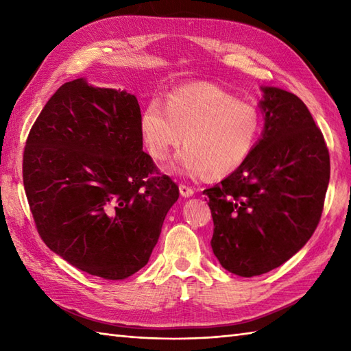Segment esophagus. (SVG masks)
<instances>
[{
	"mask_svg": "<svg viewBox=\"0 0 351 351\" xmlns=\"http://www.w3.org/2000/svg\"><path fill=\"white\" fill-rule=\"evenodd\" d=\"M180 193H181V196H184V197H190V196L195 195V190H193L191 187H189V185L181 184L180 185Z\"/></svg>",
	"mask_w": 351,
	"mask_h": 351,
	"instance_id": "obj_1",
	"label": "esophagus"
}]
</instances>
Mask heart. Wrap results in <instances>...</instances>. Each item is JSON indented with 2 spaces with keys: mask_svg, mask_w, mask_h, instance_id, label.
I'll return each mask as SVG.
<instances>
[{
  "mask_svg": "<svg viewBox=\"0 0 351 351\" xmlns=\"http://www.w3.org/2000/svg\"><path fill=\"white\" fill-rule=\"evenodd\" d=\"M261 125L255 104L210 83L178 88L166 104L152 99L140 116L141 137L154 160H167L184 140L187 147L169 170L190 178L223 176L240 167L256 145Z\"/></svg>",
  "mask_w": 351,
  "mask_h": 351,
  "instance_id": "b5f03b06",
  "label": "heart"
}]
</instances>
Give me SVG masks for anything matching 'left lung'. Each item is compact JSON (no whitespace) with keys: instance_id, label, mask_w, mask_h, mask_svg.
Instances as JSON below:
<instances>
[{"instance_id":"1","label":"left lung","mask_w":351,"mask_h":351,"mask_svg":"<svg viewBox=\"0 0 351 351\" xmlns=\"http://www.w3.org/2000/svg\"><path fill=\"white\" fill-rule=\"evenodd\" d=\"M263 90V137L234 173L204 190L214 255L243 278L273 270L308 243L330 178L329 149L303 101L282 88Z\"/></svg>"}]
</instances>
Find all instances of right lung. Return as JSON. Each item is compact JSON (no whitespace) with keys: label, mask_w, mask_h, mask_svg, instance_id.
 <instances>
[{"label":"right lung","mask_w":351,"mask_h":351,"mask_svg":"<svg viewBox=\"0 0 351 351\" xmlns=\"http://www.w3.org/2000/svg\"><path fill=\"white\" fill-rule=\"evenodd\" d=\"M137 98L64 83L24 147L22 180L43 243L73 267L108 280L143 268L180 189L143 152Z\"/></svg>","instance_id":"add662e5"}]
</instances>
